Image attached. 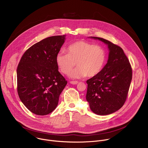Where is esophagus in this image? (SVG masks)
Segmentation results:
<instances>
[{
    "instance_id": "1",
    "label": "esophagus",
    "mask_w": 148,
    "mask_h": 148,
    "mask_svg": "<svg viewBox=\"0 0 148 148\" xmlns=\"http://www.w3.org/2000/svg\"><path fill=\"white\" fill-rule=\"evenodd\" d=\"M71 84H74V85H75V84H77L78 83V81H71L70 82Z\"/></svg>"
}]
</instances>
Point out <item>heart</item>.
<instances>
[{"instance_id":"heart-1","label":"heart","mask_w":148,"mask_h":148,"mask_svg":"<svg viewBox=\"0 0 148 148\" xmlns=\"http://www.w3.org/2000/svg\"><path fill=\"white\" fill-rule=\"evenodd\" d=\"M67 52H60L56 55V64L60 71L66 75L70 74L77 64L78 67L70 74L75 78L96 76L107 60V53L103 47L86 41L79 40L70 45Z\"/></svg>"}]
</instances>
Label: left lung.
<instances>
[{"label": "left lung", "instance_id": "obj_1", "mask_svg": "<svg viewBox=\"0 0 148 148\" xmlns=\"http://www.w3.org/2000/svg\"><path fill=\"white\" fill-rule=\"evenodd\" d=\"M91 37L107 44L110 53L107 64L101 71L87 81L86 99L93 112L106 115L119 110L125 102L132 78V69L121 47L101 37Z\"/></svg>", "mask_w": 148, "mask_h": 148}]
</instances>
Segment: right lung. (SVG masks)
I'll return each instance as SVG.
<instances>
[{
  "mask_svg": "<svg viewBox=\"0 0 148 148\" xmlns=\"http://www.w3.org/2000/svg\"><path fill=\"white\" fill-rule=\"evenodd\" d=\"M64 40L65 35L42 40L29 48L20 60L17 93L25 107L34 114L46 115L53 112L67 85L56 61Z\"/></svg>",
  "mask_w": 148,
  "mask_h": 148,
  "instance_id": "1",
  "label": "right lung"
}]
</instances>
